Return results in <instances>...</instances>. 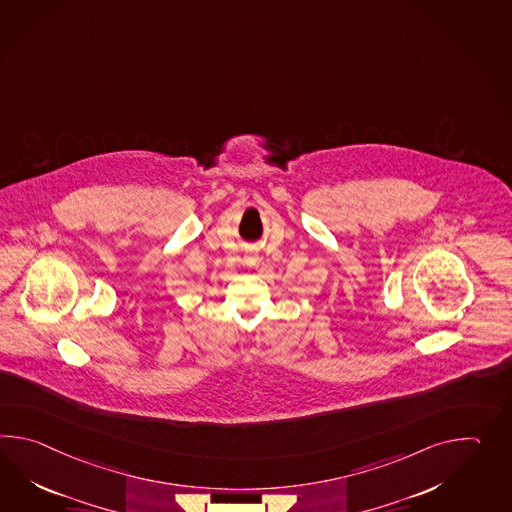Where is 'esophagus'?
I'll use <instances>...</instances> for the list:
<instances>
[{
  "label": "esophagus",
  "instance_id": "1",
  "mask_svg": "<svg viewBox=\"0 0 512 512\" xmlns=\"http://www.w3.org/2000/svg\"><path fill=\"white\" fill-rule=\"evenodd\" d=\"M257 261H259V257H257V255H250V257H248V264H250V266H255Z\"/></svg>",
  "mask_w": 512,
  "mask_h": 512
}]
</instances>
